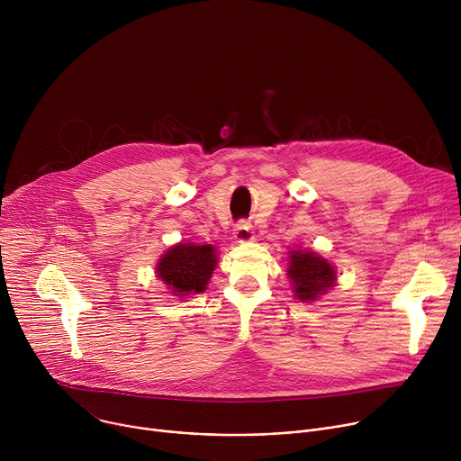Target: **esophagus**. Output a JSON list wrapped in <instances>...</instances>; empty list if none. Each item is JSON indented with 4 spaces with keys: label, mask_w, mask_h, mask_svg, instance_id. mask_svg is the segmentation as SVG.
Returning a JSON list of instances; mask_svg holds the SVG:
<instances>
[{
    "label": "esophagus",
    "mask_w": 461,
    "mask_h": 461,
    "mask_svg": "<svg viewBox=\"0 0 461 461\" xmlns=\"http://www.w3.org/2000/svg\"><path fill=\"white\" fill-rule=\"evenodd\" d=\"M233 239H235V242H239V244H244V242H251L253 239H255V235H253V231H251V226H249V222H239L237 226H235V231H233Z\"/></svg>",
    "instance_id": "1"
}]
</instances>
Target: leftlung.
<instances>
[{"label":"left lung","instance_id":"8db88e82","mask_svg":"<svg viewBox=\"0 0 461 461\" xmlns=\"http://www.w3.org/2000/svg\"><path fill=\"white\" fill-rule=\"evenodd\" d=\"M292 290L301 303H313L332 290L338 281V270L330 260L313 249L297 248L288 251V270Z\"/></svg>","mask_w":461,"mask_h":461}]
</instances>
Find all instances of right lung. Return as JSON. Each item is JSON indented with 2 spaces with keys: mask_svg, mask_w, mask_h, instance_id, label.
I'll list each match as a JSON object with an SVG mask.
<instances>
[{
  "mask_svg": "<svg viewBox=\"0 0 461 461\" xmlns=\"http://www.w3.org/2000/svg\"><path fill=\"white\" fill-rule=\"evenodd\" d=\"M219 255L212 244L176 242L157 262V277L175 297L203 294L217 268Z\"/></svg>",
  "mask_w": 461,
  "mask_h": 461,
  "instance_id": "1",
  "label": "right lung"
}]
</instances>
